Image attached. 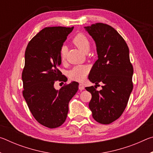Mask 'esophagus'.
I'll return each mask as SVG.
<instances>
[{
	"mask_svg": "<svg viewBox=\"0 0 153 153\" xmlns=\"http://www.w3.org/2000/svg\"><path fill=\"white\" fill-rule=\"evenodd\" d=\"M79 89L80 90H84V85L82 84H79Z\"/></svg>",
	"mask_w": 153,
	"mask_h": 153,
	"instance_id": "obj_1",
	"label": "esophagus"
}]
</instances>
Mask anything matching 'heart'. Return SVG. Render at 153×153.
Listing matches in <instances>:
<instances>
[{
	"mask_svg": "<svg viewBox=\"0 0 153 153\" xmlns=\"http://www.w3.org/2000/svg\"><path fill=\"white\" fill-rule=\"evenodd\" d=\"M72 42L84 53H87L90 50V42L86 36L82 33L77 34L72 40ZM67 56V47L62 46L60 50V57L61 61H65ZM89 72V68L86 65H77L69 72V76L71 79L82 82L86 78Z\"/></svg>",
	"mask_w": 153,
	"mask_h": 153,
	"instance_id": "heart-1",
	"label": "heart"
}]
</instances>
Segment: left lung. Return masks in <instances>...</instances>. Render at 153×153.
Masks as SVG:
<instances>
[{"instance_id": "left-lung-1", "label": "left lung", "mask_w": 153, "mask_h": 153, "mask_svg": "<svg viewBox=\"0 0 153 153\" xmlns=\"http://www.w3.org/2000/svg\"><path fill=\"white\" fill-rule=\"evenodd\" d=\"M84 28L94 40L98 55L88 79L95 86L99 82L103 84L100 91L94 86L86 88L92 94L89 108L94 120L109 124L122 115L133 89L134 69L129 48L110 25L97 23Z\"/></svg>"}]
</instances>
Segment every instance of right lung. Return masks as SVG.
<instances>
[{"mask_svg":"<svg viewBox=\"0 0 153 153\" xmlns=\"http://www.w3.org/2000/svg\"><path fill=\"white\" fill-rule=\"evenodd\" d=\"M73 30L74 27L44 28L30 40L25 52L23 96L36 120L49 128L65 122L69 102L78 90L76 82L59 90L54 87L56 80L65 79L58 69L61 64L60 50Z\"/></svg>","mask_w":153,"mask_h":153,"instance_id":"1","label":"right lung"}]
</instances>
